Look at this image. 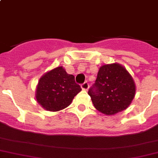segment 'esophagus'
Segmentation results:
<instances>
[{"label": "esophagus", "instance_id": "34e87169", "mask_svg": "<svg viewBox=\"0 0 158 158\" xmlns=\"http://www.w3.org/2000/svg\"><path fill=\"white\" fill-rule=\"evenodd\" d=\"M81 88L83 90H87L89 89V83L88 82H85L82 84H81Z\"/></svg>", "mask_w": 158, "mask_h": 158}]
</instances>
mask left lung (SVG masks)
I'll list each match as a JSON object with an SVG mask.
<instances>
[{
	"label": "left lung",
	"mask_w": 158,
	"mask_h": 158,
	"mask_svg": "<svg viewBox=\"0 0 158 158\" xmlns=\"http://www.w3.org/2000/svg\"><path fill=\"white\" fill-rule=\"evenodd\" d=\"M135 92V84L129 73L114 63L99 68L88 94L96 110L106 115H113L129 106Z\"/></svg>",
	"instance_id": "obj_1"
}]
</instances>
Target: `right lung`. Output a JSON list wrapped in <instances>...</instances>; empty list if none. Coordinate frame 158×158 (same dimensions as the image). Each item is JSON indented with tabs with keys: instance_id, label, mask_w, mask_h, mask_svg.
<instances>
[{
	"instance_id": "add662e5",
	"label": "right lung",
	"mask_w": 158,
	"mask_h": 158,
	"mask_svg": "<svg viewBox=\"0 0 158 158\" xmlns=\"http://www.w3.org/2000/svg\"><path fill=\"white\" fill-rule=\"evenodd\" d=\"M82 90L75 77L62 66L42 76L36 89L37 102L48 111H59L70 105L73 98Z\"/></svg>"
}]
</instances>
